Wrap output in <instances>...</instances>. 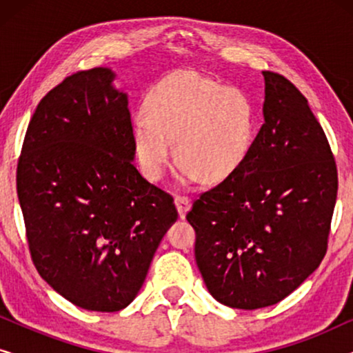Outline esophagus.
<instances>
[{"instance_id":"esophagus-1","label":"esophagus","mask_w":353,"mask_h":353,"mask_svg":"<svg viewBox=\"0 0 353 353\" xmlns=\"http://www.w3.org/2000/svg\"><path fill=\"white\" fill-rule=\"evenodd\" d=\"M175 205H176V210H178V215H180V219H185L188 210L191 209V199H190V197H185V196H176L175 197Z\"/></svg>"}]
</instances>
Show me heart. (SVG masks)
<instances>
[{"instance_id":"heart-1","label":"heart","mask_w":353,"mask_h":353,"mask_svg":"<svg viewBox=\"0 0 353 353\" xmlns=\"http://www.w3.org/2000/svg\"><path fill=\"white\" fill-rule=\"evenodd\" d=\"M132 127L139 170L149 181L165 175L173 157L181 185L230 180L248 161L255 139V112L243 91L192 70L157 81Z\"/></svg>"}]
</instances>
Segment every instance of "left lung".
Listing matches in <instances>:
<instances>
[{"label":"left lung","instance_id":"8db88e82","mask_svg":"<svg viewBox=\"0 0 353 353\" xmlns=\"http://www.w3.org/2000/svg\"><path fill=\"white\" fill-rule=\"evenodd\" d=\"M262 74L263 125L248 161L186 215L212 297L243 310L274 305L320 267L337 197L334 157L305 96Z\"/></svg>","mask_w":353,"mask_h":353}]
</instances>
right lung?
Masks as SVG:
<instances>
[{
    "label": "right lung",
    "instance_id": "1",
    "mask_svg": "<svg viewBox=\"0 0 353 353\" xmlns=\"http://www.w3.org/2000/svg\"><path fill=\"white\" fill-rule=\"evenodd\" d=\"M115 72L70 75L37 105L17 196L40 276L74 305L119 312L138 296L173 199L133 165L128 94Z\"/></svg>",
    "mask_w": 353,
    "mask_h": 353
}]
</instances>
